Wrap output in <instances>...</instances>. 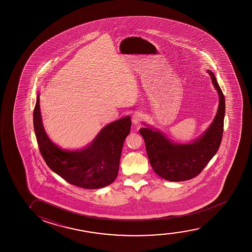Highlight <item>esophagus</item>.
<instances>
[{
    "label": "esophagus",
    "mask_w": 252,
    "mask_h": 252,
    "mask_svg": "<svg viewBox=\"0 0 252 252\" xmlns=\"http://www.w3.org/2000/svg\"><path fill=\"white\" fill-rule=\"evenodd\" d=\"M143 114H140V113H135L133 114V116H132V119H131V121H132V123L135 125H138L141 123V121H143Z\"/></svg>",
    "instance_id": "1"
}]
</instances>
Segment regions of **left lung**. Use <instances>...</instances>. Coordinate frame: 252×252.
Here are the masks:
<instances>
[{
	"label": "left lung",
	"mask_w": 252,
	"mask_h": 252,
	"mask_svg": "<svg viewBox=\"0 0 252 252\" xmlns=\"http://www.w3.org/2000/svg\"><path fill=\"white\" fill-rule=\"evenodd\" d=\"M220 96L218 113L210 127L192 144H173L158 131L150 128L139 130L152 169L159 176L170 182H183L198 176L220 146L225 112L224 94L214 73L207 70Z\"/></svg>",
	"instance_id": "left-lung-1"
}]
</instances>
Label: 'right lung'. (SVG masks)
Returning <instances> with one entry per match:
<instances>
[{
    "mask_svg": "<svg viewBox=\"0 0 252 252\" xmlns=\"http://www.w3.org/2000/svg\"><path fill=\"white\" fill-rule=\"evenodd\" d=\"M39 96L33 110V126L39 152L52 171L67 183L95 189L114 182L119 171L125 138L130 132L131 118H122L107 125L92 144L82 151H63L45 133L39 111Z\"/></svg>",
    "mask_w": 252,
    "mask_h": 252,
    "instance_id": "obj_1",
    "label": "right lung"
}]
</instances>
